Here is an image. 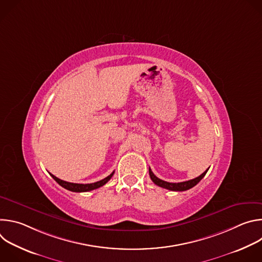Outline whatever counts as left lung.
I'll use <instances>...</instances> for the list:
<instances>
[{"label": "left lung", "mask_w": 262, "mask_h": 262, "mask_svg": "<svg viewBox=\"0 0 262 262\" xmlns=\"http://www.w3.org/2000/svg\"><path fill=\"white\" fill-rule=\"evenodd\" d=\"M208 171V169L203 172L200 176L194 178V179H191V180H188V181H182V182H177V183H173V182H167L165 180H162L160 178H158L154 172L151 171V169L149 168V175H150V178L151 180L159 186H161V188H164V189H167V190H170V191H176V192H182V191H186V190H190L192 189L193 186H195L206 174V172Z\"/></svg>", "instance_id": "obj_1"}]
</instances>
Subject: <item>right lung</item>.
Returning <instances> with one entry per match:
<instances>
[{
    "label": "right lung",
    "mask_w": 262,
    "mask_h": 262,
    "mask_svg": "<svg viewBox=\"0 0 262 262\" xmlns=\"http://www.w3.org/2000/svg\"><path fill=\"white\" fill-rule=\"evenodd\" d=\"M51 174V173H50ZM114 175V171L112 172L107 177L99 180V181H96L94 183H73V182H67V181H64L62 179H59L58 177H56L55 175L51 174V176L61 185L63 186L64 189L68 190V191H71V192H77V193H81V192H89V191H92V190H95V189H98L100 188V186L104 185L111 178L112 176Z\"/></svg>",
    "instance_id": "right-lung-1"
}]
</instances>
